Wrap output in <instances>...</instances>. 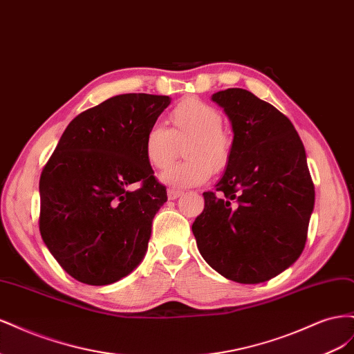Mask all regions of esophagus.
Listing matches in <instances>:
<instances>
[{"instance_id":"1","label":"esophagus","mask_w":354,"mask_h":354,"mask_svg":"<svg viewBox=\"0 0 354 354\" xmlns=\"http://www.w3.org/2000/svg\"><path fill=\"white\" fill-rule=\"evenodd\" d=\"M181 195H183V192H180V190H174V189H169L168 190V199L169 201H174V199L180 198Z\"/></svg>"}]
</instances>
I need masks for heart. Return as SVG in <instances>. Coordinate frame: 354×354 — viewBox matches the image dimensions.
Listing matches in <instances>:
<instances>
[{
  "label": "heart",
  "mask_w": 354,
  "mask_h": 354,
  "mask_svg": "<svg viewBox=\"0 0 354 354\" xmlns=\"http://www.w3.org/2000/svg\"><path fill=\"white\" fill-rule=\"evenodd\" d=\"M171 130L160 124L147 128L143 151L153 168L168 167L176 156L177 143L189 140L185 147L187 160L171 165L160 174V181L171 187L203 185L212 174L227 165L232 143L224 133L223 116L214 106L195 97L180 102L169 113Z\"/></svg>",
  "instance_id": "heart-1"
}]
</instances>
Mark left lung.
<instances>
[{"label":"left lung","mask_w":354,"mask_h":354,"mask_svg":"<svg viewBox=\"0 0 354 354\" xmlns=\"http://www.w3.org/2000/svg\"><path fill=\"white\" fill-rule=\"evenodd\" d=\"M232 124L230 158L192 232L214 270L239 283H260L301 255L315 207V186L301 138L274 106L243 88L214 93Z\"/></svg>","instance_id":"obj_1"}]
</instances>
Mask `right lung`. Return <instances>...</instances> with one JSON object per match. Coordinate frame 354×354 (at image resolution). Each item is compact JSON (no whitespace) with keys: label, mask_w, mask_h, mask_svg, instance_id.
Listing matches in <instances>:
<instances>
[{"label":"right lung","mask_w":354,"mask_h":354,"mask_svg":"<svg viewBox=\"0 0 354 354\" xmlns=\"http://www.w3.org/2000/svg\"><path fill=\"white\" fill-rule=\"evenodd\" d=\"M168 95L120 94L66 127L39 178V232L73 279L111 285L142 263L167 202L143 151Z\"/></svg>","instance_id":"obj_1"}]
</instances>
